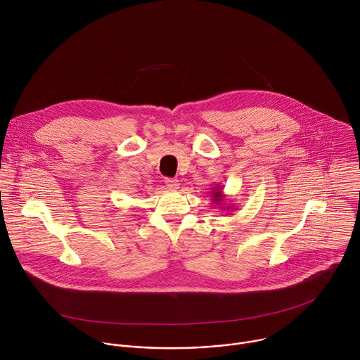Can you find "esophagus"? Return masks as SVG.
<instances>
[{
	"instance_id": "esophagus-1",
	"label": "esophagus",
	"mask_w": 360,
	"mask_h": 360,
	"mask_svg": "<svg viewBox=\"0 0 360 360\" xmlns=\"http://www.w3.org/2000/svg\"><path fill=\"white\" fill-rule=\"evenodd\" d=\"M165 185H167L168 189L175 191V189L179 188V181L175 179V178H167V179H165Z\"/></svg>"
}]
</instances>
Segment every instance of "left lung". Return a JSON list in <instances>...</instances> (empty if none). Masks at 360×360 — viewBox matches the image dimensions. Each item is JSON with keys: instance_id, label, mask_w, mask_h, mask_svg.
<instances>
[{"instance_id": "1", "label": "left lung", "mask_w": 360, "mask_h": 360, "mask_svg": "<svg viewBox=\"0 0 360 360\" xmlns=\"http://www.w3.org/2000/svg\"><path fill=\"white\" fill-rule=\"evenodd\" d=\"M212 189V192H211V200L214 202V205L215 207H218L219 210H222V211H226V212H229V211H233L235 208H233V205H228L225 200V195H224V188L222 186H214V188H211Z\"/></svg>"}]
</instances>
